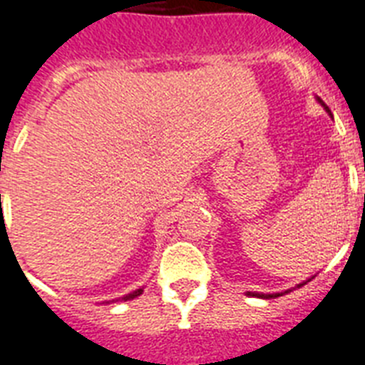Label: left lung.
Returning <instances> with one entry per match:
<instances>
[{"instance_id":"1","label":"left lung","mask_w":365,"mask_h":365,"mask_svg":"<svg viewBox=\"0 0 365 365\" xmlns=\"http://www.w3.org/2000/svg\"><path fill=\"white\" fill-rule=\"evenodd\" d=\"M317 101H319V103H321V105L324 106V110H327L328 114L331 115L330 108H328V106L324 105V103H322L321 97H317ZM311 279H313V277H311ZM311 279H307V281H311ZM307 281H302V283L298 287H304L307 283ZM287 292H290V290H285V292H274V294H262V292H245V294H247V296H255V298H264V300H269V298H277V296H283V294H287Z\"/></svg>"}]
</instances>
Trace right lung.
<instances>
[{"label":"right lung","mask_w":365,"mask_h":365,"mask_svg":"<svg viewBox=\"0 0 365 365\" xmlns=\"http://www.w3.org/2000/svg\"><path fill=\"white\" fill-rule=\"evenodd\" d=\"M142 290H144V289H136V290H133L131 294H125V296H123V298H121V300H123V302L133 300V298H136V296H140V294H142Z\"/></svg>","instance_id":"obj_1"}]
</instances>
